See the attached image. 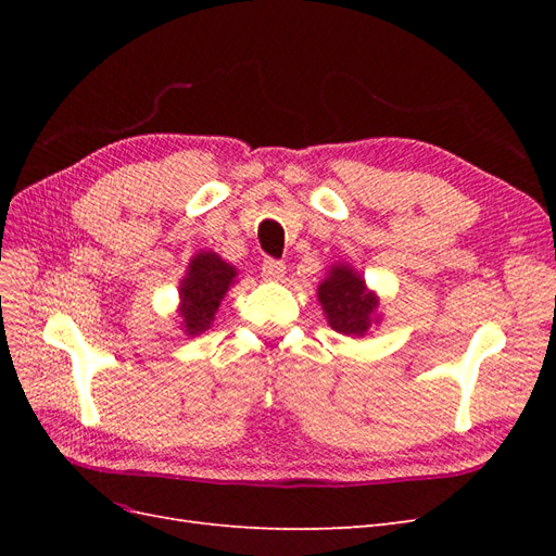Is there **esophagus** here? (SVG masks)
<instances>
[{"label":"esophagus","mask_w":556,"mask_h":556,"mask_svg":"<svg viewBox=\"0 0 556 556\" xmlns=\"http://www.w3.org/2000/svg\"><path fill=\"white\" fill-rule=\"evenodd\" d=\"M262 276H264V280H282V276H285V262H280V260H264Z\"/></svg>","instance_id":"obj_1"}]
</instances>
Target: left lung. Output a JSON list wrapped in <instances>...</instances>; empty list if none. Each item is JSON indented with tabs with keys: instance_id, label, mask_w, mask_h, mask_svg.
<instances>
[{
	"instance_id": "8db88e82",
	"label": "left lung",
	"mask_w": 556,
	"mask_h": 556,
	"mask_svg": "<svg viewBox=\"0 0 556 556\" xmlns=\"http://www.w3.org/2000/svg\"><path fill=\"white\" fill-rule=\"evenodd\" d=\"M333 331L345 336H364L374 323L378 299L366 292L364 280L348 266H333L325 282L317 288Z\"/></svg>"
}]
</instances>
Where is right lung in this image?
<instances>
[{
    "instance_id": "add662e5",
    "label": "right lung",
    "mask_w": 556,
    "mask_h": 556,
    "mask_svg": "<svg viewBox=\"0 0 556 556\" xmlns=\"http://www.w3.org/2000/svg\"><path fill=\"white\" fill-rule=\"evenodd\" d=\"M233 278H237V268L223 262L215 252H199L188 266V276L180 282V325L185 331L199 336L211 327L213 315Z\"/></svg>"
}]
</instances>
